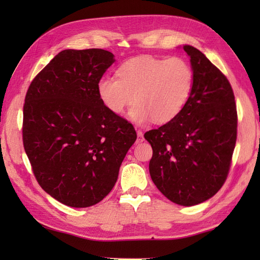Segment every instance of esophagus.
I'll list each match as a JSON object with an SVG mask.
<instances>
[{"label":"esophagus","instance_id":"1","mask_svg":"<svg viewBox=\"0 0 260 260\" xmlns=\"http://www.w3.org/2000/svg\"><path fill=\"white\" fill-rule=\"evenodd\" d=\"M144 141V136H143V132L142 131H137V140H136V144H140Z\"/></svg>","mask_w":260,"mask_h":260}]
</instances>
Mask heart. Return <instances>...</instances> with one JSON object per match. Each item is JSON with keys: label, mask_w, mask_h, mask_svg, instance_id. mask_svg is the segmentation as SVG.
Returning <instances> with one entry per match:
<instances>
[{"label": "heart", "mask_w": 260, "mask_h": 260, "mask_svg": "<svg viewBox=\"0 0 260 260\" xmlns=\"http://www.w3.org/2000/svg\"><path fill=\"white\" fill-rule=\"evenodd\" d=\"M116 77H103L97 92L104 106L120 115L134 102L129 116L137 124L153 118L168 123L178 116L189 101L194 74L186 60L141 56L127 60Z\"/></svg>", "instance_id": "heart-1"}]
</instances>
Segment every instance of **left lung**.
<instances>
[{
  "label": "left lung",
  "instance_id": "obj_1",
  "mask_svg": "<svg viewBox=\"0 0 260 260\" xmlns=\"http://www.w3.org/2000/svg\"><path fill=\"white\" fill-rule=\"evenodd\" d=\"M194 74L183 110L145 140L153 148L150 174L169 200L191 207L223 185L237 139V108L228 79L194 47L185 45Z\"/></svg>",
  "mask_w": 260,
  "mask_h": 260
}]
</instances>
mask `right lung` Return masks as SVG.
Returning <instances> with one entry per match:
<instances>
[{
  "mask_svg": "<svg viewBox=\"0 0 260 260\" xmlns=\"http://www.w3.org/2000/svg\"><path fill=\"white\" fill-rule=\"evenodd\" d=\"M103 49L59 52L27 89L23 145L39 184L73 208L101 202L136 141L132 124L104 106L97 84L115 62Z\"/></svg>",
  "mask_w": 260,
  "mask_h": 260,
  "instance_id": "right-lung-1",
  "label": "right lung"
}]
</instances>
